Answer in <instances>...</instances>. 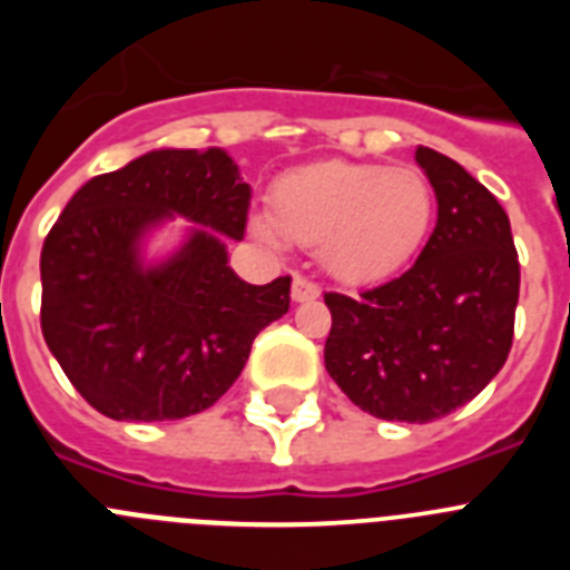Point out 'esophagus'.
<instances>
[{
	"mask_svg": "<svg viewBox=\"0 0 570 570\" xmlns=\"http://www.w3.org/2000/svg\"><path fill=\"white\" fill-rule=\"evenodd\" d=\"M320 294H322L320 285H314V282L305 279V276H294V285H291V296H294V302H314Z\"/></svg>",
	"mask_w": 570,
	"mask_h": 570,
	"instance_id": "1",
	"label": "esophagus"
}]
</instances>
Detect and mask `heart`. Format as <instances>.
Returning a JSON list of instances; mask_svg holds the SVG:
<instances>
[{"mask_svg":"<svg viewBox=\"0 0 570 570\" xmlns=\"http://www.w3.org/2000/svg\"><path fill=\"white\" fill-rule=\"evenodd\" d=\"M271 219L254 216L262 242L285 239L316 248L322 268L351 285L376 282L405 268L434 225V185L411 165H302L271 188Z\"/></svg>","mask_w":570,"mask_h":570,"instance_id":"1","label":"heart"}]
</instances>
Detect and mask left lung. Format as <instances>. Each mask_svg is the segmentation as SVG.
<instances>
[{
    "mask_svg": "<svg viewBox=\"0 0 570 570\" xmlns=\"http://www.w3.org/2000/svg\"><path fill=\"white\" fill-rule=\"evenodd\" d=\"M436 225L416 262L360 296L325 294V367L371 416L431 422L500 374L513 340L520 259L497 196L460 163L416 148Z\"/></svg>",
    "mask_w": 570,
    "mask_h": 570,
    "instance_id": "1",
    "label": "left lung"
}]
</instances>
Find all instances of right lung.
I'll list each match as a JSON object with an SVG mask.
<instances>
[{
	"mask_svg": "<svg viewBox=\"0 0 570 570\" xmlns=\"http://www.w3.org/2000/svg\"><path fill=\"white\" fill-rule=\"evenodd\" d=\"M250 185L223 148H159L94 176L42 245V334L65 376L119 422L183 420L242 374L256 334L291 305V276L248 285L228 265ZM176 215L180 245L147 256Z\"/></svg>",
	"mask_w": 570,
	"mask_h": 570,
	"instance_id": "obj_1",
	"label": "right lung"
}]
</instances>
